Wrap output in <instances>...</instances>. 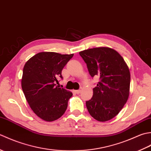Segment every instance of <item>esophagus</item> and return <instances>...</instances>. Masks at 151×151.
I'll list each match as a JSON object with an SVG mask.
<instances>
[{
	"instance_id": "obj_1",
	"label": "esophagus",
	"mask_w": 151,
	"mask_h": 151,
	"mask_svg": "<svg viewBox=\"0 0 151 151\" xmlns=\"http://www.w3.org/2000/svg\"><path fill=\"white\" fill-rule=\"evenodd\" d=\"M74 91H75V93H76V94H78V93H81V89H78V90H75Z\"/></svg>"
}]
</instances>
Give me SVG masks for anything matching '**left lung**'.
I'll return each instance as SVG.
<instances>
[{"instance_id": "obj_1", "label": "left lung", "mask_w": 151, "mask_h": 151, "mask_svg": "<svg viewBox=\"0 0 151 151\" xmlns=\"http://www.w3.org/2000/svg\"><path fill=\"white\" fill-rule=\"evenodd\" d=\"M79 54L91 77L100 79L93 89L92 98L86 102L89 113L99 121L110 120L119 113L129 99V67L116 50L109 47L93 48Z\"/></svg>"}]
</instances>
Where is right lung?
<instances>
[{
  "instance_id": "obj_1",
  "label": "right lung",
  "mask_w": 151,
  "mask_h": 151,
  "mask_svg": "<svg viewBox=\"0 0 151 151\" xmlns=\"http://www.w3.org/2000/svg\"><path fill=\"white\" fill-rule=\"evenodd\" d=\"M73 55L41 52L25 63L21 79L22 91L32 110L44 121H55L66 111L73 93L55 83L59 78H63L62 70Z\"/></svg>"
}]
</instances>
